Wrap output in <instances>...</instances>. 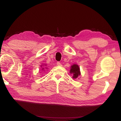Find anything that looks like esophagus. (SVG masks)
<instances>
[{
  "label": "esophagus",
  "instance_id": "1",
  "mask_svg": "<svg viewBox=\"0 0 121 121\" xmlns=\"http://www.w3.org/2000/svg\"><path fill=\"white\" fill-rule=\"evenodd\" d=\"M56 65H59V66H62V65H61V63L60 62H56Z\"/></svg>",
  "mask_w": 121,
  "mask_h": 121
}]
</instances>
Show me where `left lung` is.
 I'll list each match as a JSON object with an SVG mask.
<instances>
[{"instance_id":"obj_1","label":"left lung","mask_w":121,"mask_h":121,"mask_svg":"<svg viewBox=\"0 0 121 121\" xmlns=\"http://www.w3.org/2000/svg\"><path fill=\"white\" fill-rule=\"evenodd\" d=\"M70 73L73 74V79L77 78L78 76L80 75V71H79L78 65H71Z\"/></svg>"}]
</instances>
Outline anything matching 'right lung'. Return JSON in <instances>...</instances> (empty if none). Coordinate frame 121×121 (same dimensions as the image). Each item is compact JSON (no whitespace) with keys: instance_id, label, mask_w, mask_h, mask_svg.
Returning <instances> with one entry per match:
<instances>
[{"instance_id":"add662e5","label":"right lung","mask_w":121,"mask_h":121,"mask_svg":"<svg viewBox=\"0 0 121 121\" xmlns=\"http://www.w3.org/2000/svg\"><path fill=\"white\" fill-rule=\"evenodd\" d=\"M45 69L44 68H42V70H43V69Z\"/></svg>"}]
</instances>
